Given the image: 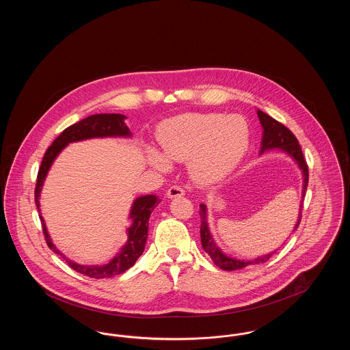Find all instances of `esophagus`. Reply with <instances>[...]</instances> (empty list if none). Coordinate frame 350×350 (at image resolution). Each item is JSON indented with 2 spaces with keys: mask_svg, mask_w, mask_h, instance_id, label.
Masks as SVG:
<instances>
[{
  "mask_svg": "<svg viewBox=\"0 0 350 350\" xmlns=\"http://www.w3.org/2000/svg\"><path fill=\"white\" fill-rule=\"evenodd\" d=\"M185 194L183 187L177 186V185H173L167 189V198H176V197H183Z\"/></svg>",
  "mask_w": 350,
  "mask_h": 350,
  "instance_id": "esophagus-1",
  "label": "esophagus"
}]
</instances>
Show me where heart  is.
Segmentation results:
<instances>
[{
  "label": "heart",
  "instance_id": "b5f03b06",
  "mask_svg": "<svg viewBox=\"0 0 350 350\" xmlns=\"http://www.w3.org/2000/svg\"><path fill=\"white\" fill-rule=\"evenodd\" d=\"M157 142L163 153L147 150L150 165L167 172L170 161L187 159L191 178L214 185L227 178L240 164L250 146V127L240 116L217 113H186L165 120Z\"/></svg>",
  "mask_w": 350,
  "mask_h": 350
}]
</instances>
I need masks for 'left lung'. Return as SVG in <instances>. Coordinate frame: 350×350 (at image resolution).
<instances>
[{"label":"left lung","mask_w":350,"mask_h":350,"mask_svg":"<svg viewBox=\"0 0 350 350\" xmlns=\"http://www.w3.org/2000/svg\"><path fill=\"white\" fill-rule=\"evenodd\" d=\"M257 116H258L260 123L262 126V140H261L260 154H262L267 150H281L283 153H286L287 156H290L301 170V176H303V189H301V200H300L301 203L299 206L298 220H297V223L293 228V232H294L299 227L300 219H301L303 200H304V193H306V189H307V185H308V167H307V163L303 157V152H301L299 142L295 137V135L291 133L287 127H284L282 123L277 122L274 118L269 117L267 113H264L261 110H257ZM200 208L202 247H203L204 252L211 257L214 264L220 269H223V270H237V269H243V267H250V265L264 264L278 250H273L267 254L258 256L257 258L250 260V261L237 260V258L227 256L217 247L213 234L210 232L208 221H207V206L200 204Z\"/></svg>","instance_id":"obj_1"}]
</instances>
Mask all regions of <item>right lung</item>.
Wrapping results in <instances>:
<instances>
[{
	"instance_id": "obj_1",
	"label": "right lung",
	"mask_w": 350,
	"mask_h": 350,
	"mask_svg": "<svg viewBox=\"0 0 350 350\" xmlns=\"http://www.w3.org/2000/svg\"><path fill=\"white\" fill-rule=\"evenodd\" d=\"M124 119L126 117L122 114H96L69 126L53 140L52 146L46 150L38 172L36 186H35V204L39 211V217L42 220L43 233H44L47 245L53 253L64 258L68 265L73 270H76L77 273H81L86 277L97 278V280L116 277L135 265L136 260L144 252V247L148 237V221H150V214L153 208L160 203V198L154 194H148V196H142L133 200L130 214H129V219H131V226L127 228V236H129L127 243L110 260V262L105 265H80L69 260L66 257V254H63L55 247V244L51 240L50 233L47 231L44 219L40 215L39 198H40L43 183L55 159L69 143H76V142L93 139V137H131L133 133L124 123Z\"/></svg>"
}]
</instances>
